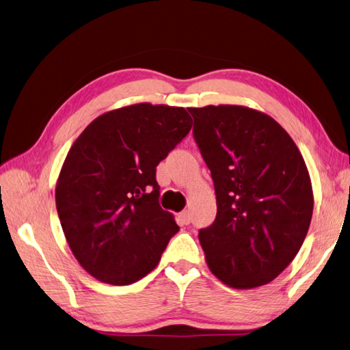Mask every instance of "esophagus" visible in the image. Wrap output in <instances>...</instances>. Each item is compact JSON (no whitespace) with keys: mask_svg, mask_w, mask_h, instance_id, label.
<instances>
[{"mask_svg":"<svg viewBox=\"0 0 350 350\" xmlns=\"http://www.w3.org/2000/svg\"><path fill=\"white\" fill-rule=\"evenodd\" d=\"M179 220L182 221V224H189L191 223V214L188 211H183L179 214Z\"/></svg>","mask_w":350,"mask_h":350,"instance_id":"obj_1","label":"esophagus"}]
</instances>
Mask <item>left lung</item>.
<instances>
[{"mask_svg": "<svg viewBox=\"0 0 350 350\" xmlns=\"http://www.w3.org/2000/svg\"><path fill=\"white\" fill-rule=\"evenodd\" d=\"M193 135L217 196V217L198 230L211 271L234 288L279 276L302 247L312 187L291 136L243 106L189 107Z\"/></svg>", "mask_w": 350, "mask_h": 350, "instance_id": "8db88e82", "label": "left lung"}]
</instances>
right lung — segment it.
Listing matches in <instances>:
<instances>
[{
	"instance_id": "obj_1",
	"label": "right lung",
	"mask_w": 350,
	"mask_h": 350,
	"mask_svg": "<svg viewBox=\"0 0 350 350\" xmlns=\"http://www.w3.org/2000/svg\"><path fill=\"white\" fill-rule=\"evenodd\" d=\"M183 107L141 103L98 116L62 167L56 206L74 256L94 278L129 285L148 275L177 232L159 204L156 167L191 130Z\"/></svg>"
}]
</instances>
